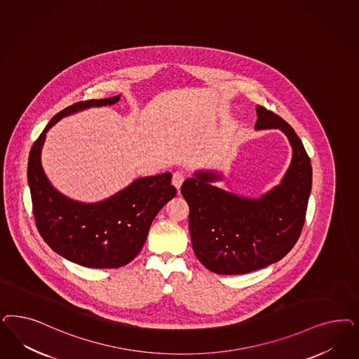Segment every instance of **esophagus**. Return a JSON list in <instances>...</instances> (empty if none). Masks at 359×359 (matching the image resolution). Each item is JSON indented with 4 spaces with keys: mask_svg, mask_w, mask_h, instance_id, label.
<instances>
[{
    "mask_svg": "<svg viewBox=\"0 0 359 359\" xmlns=\"http://www.w3.org/2000/svg\"><path fill=\"white\" fill-rule=\"evenodd\" d=\"M184 181H185V174L182 173V172H175L173 174V178H172V182H173V185L177 187V189H180L182 184H184Z\"/></svg>",
    "mask_w": 359,
    "mask_h": 359,
    "instance_id": "obj_1",
    "label": "esophagus"
}]
</instances>
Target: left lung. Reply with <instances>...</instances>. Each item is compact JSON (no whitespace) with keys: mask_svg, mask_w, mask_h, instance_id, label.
Returning <instances> with one entry per match:
<instances>
[{"mask_svg":"<svg viewBox=\"0 0 359 359\" xmlns=\"http://www.w3.org/2000/svg\"><path fill=\"white\" fill-rule=\"evenodd\" d=\"M255 128H278L290 139L293 158L283 182L260 199L226 193L198 173L181 187L190 215L193 250L208 271L243 275L276 263L300 238L312 189V165L290 124L263 105L256 107Z\"/></svg>","mask_w":359,"mask_h":359,"instance_id":"obj_1","label":"left lung"}]
</instances>
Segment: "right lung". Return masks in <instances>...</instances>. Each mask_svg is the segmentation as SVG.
<instances>
[{"label":"right lung","instance_id":"obj_1","mask_svg":"<svg viewBox=\"0 0 359 359\" xmlns=\"http://www.w3.org/2000/svg\"><path fill=\"white\" fill-rule=\"evenodd\" d=\"M120 96L86 100L54 116L29 154L27 181L36 229L51 250L87 268H118L139 255L151 222L177 194L172 173L136 180L112 198L86 205L62 196L48 182L41 165L46 132L63 116L88 107L115 104Z\"/></svg>","mask_w":359,"mask_h":359}]
</instances>
